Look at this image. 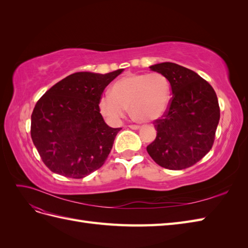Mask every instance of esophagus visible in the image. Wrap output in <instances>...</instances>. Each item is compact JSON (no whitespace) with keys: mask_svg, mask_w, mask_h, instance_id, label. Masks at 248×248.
<instances>
[{"mask_svg":"<svg viewBox=\"0 0 248 248\" xmlns=\"http://www.w3.org/2000/svg\"><path fill=\"white\" fill-rule=\"evenodd\" d=\"M129 127H130L131 129H139L140 126V125H137V124H130Z\"/></svg>","mask_w":248,"mask_h":248,"instance_id":"obj_1","label":"esophagus"}]
</instances>
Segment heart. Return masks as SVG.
Here are the masks:
<instances>
[{
  "label": "heart",
  "instance_id": "obj_1",
  "mask_svg": "<svg viewBox=\"0 0 248 248\" xmlns=\"http://www.w3.org/2000/svg\"><path fill=\"white\" fill-rule=\"evenodd\" d=\"M170 98V82L162 74H129L112 85L110 95L102 97L100 110L111 121H118L130 108L134 119L149 122L163 115Z\"/></svg>",
  "mask_w": 248,
  "mask_h": 248
}]
</instances>
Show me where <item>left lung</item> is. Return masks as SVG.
Masks as SVG:
<instances>
[{
  "instance_id": "1",
  "label": "left lung",
  "mask_w": 248,
  "mask_h": 248,
  "mask_svg": "<svg viewBox=\"0 0 248 248\" xmlns=\"http://www.w3.org/2000/svg\"><path fill=\"white\" fill-rule=\"evenodd\" d=\"M150 68L168 78L172 97L161 118L153 122L157 134L147 151L164 169L189 168L214 144L220 118L216 93L207 80L183 66L164 62Z\"/></svg>"
}]
</instances>
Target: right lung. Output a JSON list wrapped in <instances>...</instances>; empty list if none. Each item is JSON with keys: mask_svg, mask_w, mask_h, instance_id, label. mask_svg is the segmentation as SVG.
Masks as SVG:
<instances>
[{"mask_svg": "<svg viewBox=\"0 0 248 248\" xmlns=\"http://www.w3.org/2000/svg\"><path fill=\"white\" fill-rule=\"evenodd\" d=\"M122 71L73 73L37 101L31 117V137L51 171L80 179L106 162L121 128L106 124L99 103L104 89Z\"/></svg>", "mask_w": 248, "mask_h": 248, "instance_id": "right-lung-1", "label": "right lung"}]
</instances>
